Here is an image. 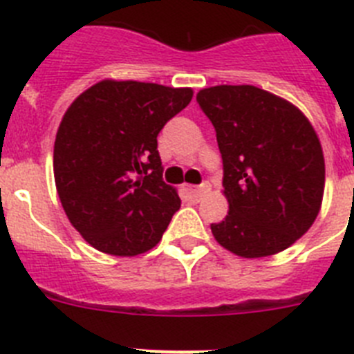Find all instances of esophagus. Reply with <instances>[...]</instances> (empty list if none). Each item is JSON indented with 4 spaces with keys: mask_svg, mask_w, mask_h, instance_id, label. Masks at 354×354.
<instances>
[{
    "mask_svg": "<svg viewBox=\"0 0 354 354\" xmlns=\"http://www.w3.org/2000/svg\"><path fill=\"white\" fill-rule=\"evenodd\" d=\"M184 189H186V193L192 196L193 200H200L202 196L207 195V193L211 192V186L205 183V184H200V186H186Z\"/></svg>",
    "mask_w": 354,
    "mask_h": 354,
    "instance_id": "obj_1",
    "label": "esophagus"
}]
</instances>
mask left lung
I'll use <instances>...</instances> for the list:
<instances>
[{
    "instance_id": "8db88e82",
    "label": "left lung",
    "mask_w": 354,
    "mask_h": 354,
    "mask_svg": "<svg viewBox=\"0 0 354 354\" xmlns=\"http://www.w3.org/2000/svg\"><path fill=\"white\" fill-rule=\"evenodd\" d=\"M216 129L228 214L214 239L243 259L270 257L312 227L324 195V154L298 106L252 84L196 95Z\"/></svg>"
}]
</instances>
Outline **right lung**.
Masks as SVG:
<instances>
[{"label":"right lung","instance_id":"add662e5","mask_svg":"<svg viewBox=\"0 0 354 354\" xmlns=\"http://www.w3.org/2000/svg\"><path fill=\"white\" fill-rule=\"evenodd\" d=\"M192 99L187 86L102 80L68 106L55 140V183L90 246L136 257L161 241L180 198L161 179L158 134Z\"/></svg>","mask_w":354,"mask_h":354}]
</instances>
